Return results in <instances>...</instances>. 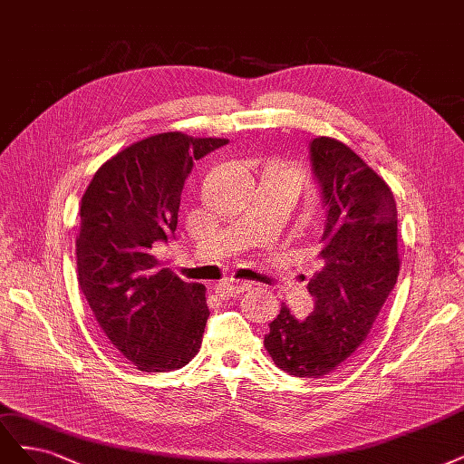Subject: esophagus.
I'll return each mask as SVG.
<instances>
[{"label": "esophagus", "instance_id": "34e87169", "mask_svg": "<svg viewBox=\"0 0 464 464\" xmlns=\"http://www.w3.org/2000/svg\"><path fill=\"white\" fill-rule=\"evenodd\" d=\"M247 290L246 284H236V282H222L218 285H215V294L225 297V299H230V297H237L239 294H244Z\"/></svg>", "mask_w": 464, "mask_h": 464}]
</instances>
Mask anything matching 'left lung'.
I'll return each mask as SVG.
<instances>
[{"instance_id":"obj_1","label":"left lung","mask_w":464,"mask_h":464,"mask_svg":"<svg viewBox=\"0 0 464 464\" xmlns=\"http://www.w3.org/2000/svg\"><path fill=\"white\" fill-rule=\"evenodd\" d=\"M314 177L323 186L326 228L309 278L314 309L297 321L282 303L265 349L284 372L323 378L357 351L399 276L397 205L388 182L343 141H311Z\"/></svg>"}]
</instances>
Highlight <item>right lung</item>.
<instances>
[{"label": "right lung", "instance_id": "right-lung-1", "mask_svg": "<svg viewBox=\"0 0 464 464\" xmlns=\"http://www.w3.org/2000/svg\"><path fill=\"white\" fill-rule=\"evenodd\" d=\"M225 143L182 132L148 136L107 159L80 201L78 284L107 340L141 372L182 369L201 347L205 285L157 268L151 249L177 230L194 163Z\"/></svg>", "mask_w": 464, "mask_h": 464}]
</instances>
